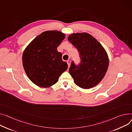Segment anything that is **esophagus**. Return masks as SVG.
Returning a JSON list of instances; mask_svg holds the SVG:
<instances>
[{"instance_id": "esophagus-1", "label": "esophagus", "mask_w": 132, "mask_h": 132, "mask_svg": "<svg viewBox=\"0 0 132 132\" xmlns=\"http://www.w3.org/2000/svg\"><path fill=\"white\" fill-rule=\"evenodd\" d=\"M67 64H68V67L70 66V65H71V60H67Z\"/></svg>"}]
</instances>
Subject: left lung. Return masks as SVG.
I'll return each instance as SVG.
<instances>
[{"instance_id":"obj_1","label":"left lung","mask_w":132,"mask_h":132,"mask_svg":"<svg viewBox=\"0 0 132 132\" xmlns=\"http://www.w3.org/2000/svg\"><path fill=\"white\" fill-rule=\"evenodd\" d=\"M68 41L79 52L81 61L76 65L72 61L69 73L74 83L83 89H90L99 84L106 74L109 59L101 44L87 33H73Z\"/></svg>"}]
</instances>
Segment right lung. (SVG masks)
Masks as SVG:
<instances>
[{
  "label": "right lung",
  "instance_id": "add662e5",
  "mask_svg": "<svg viewBox=\"0 0 132 132\" xmlns=\"http://www.w3.org/2000/svg\"><path fill=\"white\" fill-rule=\"evenodd\" d=\"M65 38L58 31L43 32L25 49L22 57L24 69L30 80L42 87L53 85L68 68L57 47Z\"/></svg>",
  "mask_w": 132,
  "mask_h": 132
}]
</instances>
